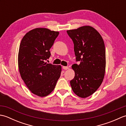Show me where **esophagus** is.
Returning <instances> with one entry per match:
<instances>
[{
    "instance_id": "1",
    "label": "esophagus",
    "mask_w": 126,
    "mask_h": 126,
    "mask_svg": "<svg viewBox=\"0 0 126 126\" xmlns=\"http://www.w3.org/2000/svg\"><path fill=\"white\" fill-rule=\"evenodd\" d=\"M63 69H64V70H67V69H69V67H68V66H63Z\"/></svg>"
}]
</instances>
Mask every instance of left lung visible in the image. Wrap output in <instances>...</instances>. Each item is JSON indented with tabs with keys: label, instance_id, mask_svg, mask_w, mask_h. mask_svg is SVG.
<instances>
[{
	"label": "left lung",
	"instance_id": "left-lung-1",
	"mask_svg": "<svg viewBox=\"0 0 126 126\" xmlns=\"http://www.w3.org/2000/svg\"><path fill=\"white\" fill-rule=\"evenodd\" d=\"M73 40L76 61L72 68L75 77L70 81L73 92L80 97L92 95L100 87L106 70V50L102 37L90 26L68 30Z\"/></svg>",
	"mask_w": 126,
	"mask_h": 126
}]
</instances>
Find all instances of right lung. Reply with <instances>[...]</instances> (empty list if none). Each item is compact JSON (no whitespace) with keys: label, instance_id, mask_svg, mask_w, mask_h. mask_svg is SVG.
Masks as SVG:
<instances>
[{"label":"right lung","instance_id":"right-lung-1","mask_svg":"<svg viewBox=\"0 0 126 126\" xmlns=\"http://www.w3.org/2000/svg\"><path fill=\"white\" fill-rule=\"evenodd\" d=\"M58 34L48 29L36 28L26 33L20 42L18 62L21 77L31 93L40 97L52 92L61 76V65L45 62Z\"/></svg>","mask_w":126,"mask_h":126}]
</instances>
